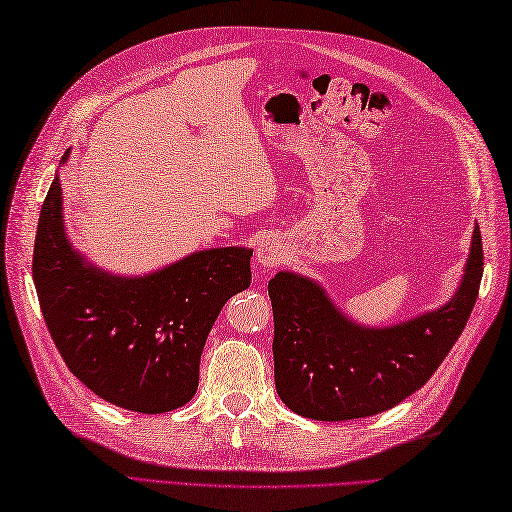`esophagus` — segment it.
<instances>
[{"label": "esophagus", "mask_w": 512, "mask_h": 512, "mask_svg": "<svg viewBox=\"0 0 512 512\" xmlns=\"http://www.w3.org/2000/svg\"><path fill=\"white\" fill-rule=\"evenodd\" d=\"M284 244L277 237H266L259 242L257 248V266L259 268H275L284 259Z\"/></svg>", "instance_id": "1"}]
</instances>
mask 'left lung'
<instances>
[{
  "label": "left lung",
  "mask_w": 512,
  "mask_h": 512,
  "mask_svg": "<svg viewBox=\"0 0 512 512\" xmlns=\"http://www.w3.org/2000/svg\"><path fill=\"white\" fill-rule=\"evenodd\" d=\"M484 273L480 228L460 288L449 303L389 328H365L308 277L281 270L268 281L275 319V385L303 418L339 422L374 416L418 391L458 341Z\"/></svg>",
  "instance_id": "obj_1"
}]
</instances>
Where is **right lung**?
<instances>
[{"label": "right lung", "instance_id": "1", "mask_svg": "<svg viewBox=\"0 0 512 512\" xmlns=\"http://www.w3.org/2000/svg\"><path fill=\"white\" fill-rule=\"evenodd\" d=\"M250 257L226 246L143 277L105 273L65 237L57 176L41 206L32 279L70 372L116 407L162 413L195 396L206 336L224 303L250 286Z\"/></svg>", "mask_w": 512, "mask_h": 512}]
</instances>
